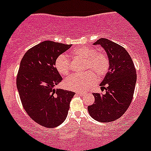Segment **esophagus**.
Masks as SVG:
<instances>
[{
    "instance_id": "esophagus-1",
    "label": "esophagus",
    "mask_w": 151,
    "mask_h": 151,
    "mask_svg": "<svg viewBox=\"0 0 151 151\" xmlns=\"http://www.w3.org/2000/svg\"><path fill=\"white\" fill-rule=\"evenodd\" d=\"M76 94L79 96H83L85 94H84V93H82V92H78V93H76Z\"/></svg>"
}]
</instances>
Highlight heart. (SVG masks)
Instances as JSON below:
<instances>
[{"mask_svg":"<svg viewBox=\"0 0 151 151\" xmlns=\"http://www.w3.org/2000/svg\"><path fill=\"white\" fill-rule=\"evenodd\" d=\"M71 54L75 57L84 59L85 69H91L82 74H73L63 81V86L66 89L74 91H85L95 84L98 76H103L109 68V60L104 53L96 52L92 47L83 46L71 50ZM57 71L62 76L69 74L70 71V60L65 54L57 57L54 63Z\"/></svg>","mask_w":151,"mask_h":151,"instance_id":"b5f03b06","label":"heart"}]
</instances>
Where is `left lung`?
<instances>
[{"mask_svg": "<svg viewBox=\"0 0 151 151\" xmlns=\"http://www.w3.org/2000/svg\"><path fill=\"white\" fill-rule=\"evenodd\" d=\"M104 49L110 63L109 71L100 84L104 94L94 93L95 101L88 106L91 116L101 122L115 121L122 116L132 101L135 88L134 63L123 47L106 38H100L94 45Z\"/></svg>", "mask_w": 151, "mask_h": 151, "instance_id": "1", "label": "left lung"}]
</instances>
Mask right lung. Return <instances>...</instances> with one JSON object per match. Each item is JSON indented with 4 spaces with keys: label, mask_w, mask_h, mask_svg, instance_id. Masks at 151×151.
I'll return each instance as SVG.
<instances>
[{
    "label": "right lung",
    "mask_w": 151,
    "mask_h": 151,
    "mask_svg": "<svg viewBox=\"0 0 151 151\" xmlns=\"http://www.w3.org/2000/svg\"><path fill=\"white\" fill-rule=\"evenodd\" d=\"M71 45L45 41L29 49L20 62L17 86L22 106L35 122L54 128L67 116L75 92L56 89L62 77L54 63Z\"/></svg>",
    "instance_id": "add662e5"
}]
</instances>
